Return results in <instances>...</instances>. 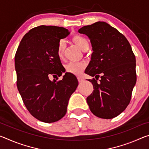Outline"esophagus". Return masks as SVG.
Returning a JSON list of instances; mask_svg holds the SVG:
<instances>
[{"label": "esophagus", "mask_w": 149, "mask_h": 149, "mask_svg": "<svg viewBox=\"0 0 149 149\" xmlns=\"http://www.w3.org/2000/svg\"><path fill=\"white\" fill-rule=\"evenodd\" d=\"M77 79H78V81H79V83H81V82H83L84 81V79H83L82 77H77Z\"/></svg>", "instance_id": "obj_1"}]
</instances>
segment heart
Listing matches in <instances>:
<instances>
[{
    "instance_id": "1",
    "label": "heart",
    "mask_w": 149,
    "mask_h": 149,
    "mask_svg": "<svg viewBox=\"0 0 149 149\" xmlns=\"http://www.w3.org/2000/svg\"><path fill=\"white\" fill-rule=\"evenodd\" d=\"M72 41L81 50L84 51L89 49V41L85 37L81 35H75L72 37ZM65 50V41L64 40H60L57 47V54L59 58H62L64 55ZM85 68V64L81 62H70L66 66V71L74 75H79L84 71Z\"/></svg>"
}]
</instances>
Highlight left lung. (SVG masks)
Returning a JSON list of instances; mask_svg holds the SVG:
<instances>
[{"label": "left lung", "mask_w": 149, "mask_h": 149, "mask_svg": "<svg viewBox=\"0 0 149 149\" xmlns=\"http://www.w3.org/2000/svg\"><path fill=\"white\" fill-rule=\"evenodd\" d=\"M78 32L89 37L93 51L85 71L95 77L89 79L94 90L87 98V104L96 116L112 119L129 104L136 84L132 47L124 35L104 22L84 26Z\"/></svg>", "instance_id": "obj_1"}]
</instances>
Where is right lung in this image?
Masks as SVG:
<instances>
[{"label":"right lung","instance_id":"obj_1","mask_svg":"<svg viewBox=\"0 0 149 149\" xmlns=\"http://www.w3.org/2000/svg\"><path fill=\"white\" fill-rule=\"evenodd\" d=\"M70 33L62 27H34L24 35L15 55L17 87L24 104L33 116L45 123L64 116L78 85L77 77L68 72L58 81L49 79L50 75L60 77L65 71L57 47Z\"/></svg>","mask_w":149,"mask_h":149}]
</instances>
